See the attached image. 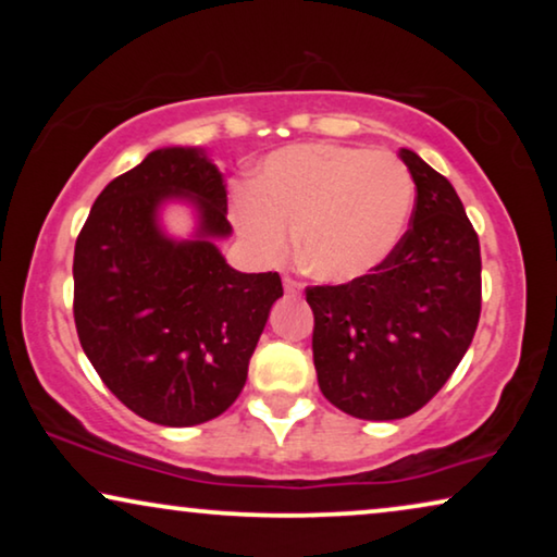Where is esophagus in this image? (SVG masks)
Wrapping results in <instances>:
<instances>
[{
  "mask_svg": "<svg viewBox=\"0 0 557 557\" xmlns=\"http://www.w3.org/2000/svg\"><path fill=\"white\" fill-rule=\"evenodd\" d=\"M284 288H286V294H299L301 292V281L286 276L284 278Z\"/></svg>",
  "mask_w": 557,
  "mask_h": 557,
  "instance_id": "34e87169",
  "label": "esophagus"
}]
</instances>
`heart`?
<instances>
[{
    "label": "heart",
    "mask_w": 557,
    "mask_h": 557,
    "mask_svg": "<svg viewBox=\"0 0 557 557\" xmlns=\"http://www.w3.org/2000/svg\"><path fill=\"white\" fill-rule=\"evenodd\" d=\"M416 187L385 151L299 144L273 151L253 187L233 197V223L265 263H278L299 227L304 269L324 281L377 271L406 233Z\"/></svg>",
    "instance_id": "b5f03b06"
}]
</instances>
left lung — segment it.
<instances>
[{
  "mask_svg": "<svg viewBox=\"0 0 557 557\" xmlns=\"http://www.w3.org/2000/svg\"><path fill=\"white\" fill-rule=\"evenodd\" d=\"M416 182L410 227L368 276L307 286L324 398L362 421L421 410L467 355L482 311L474 225L444 174L400 149Z\"/></svg>",
  "mask_w": 557,
  "mask_h": 557,
  "instance_id": "obj_1",
  "label": "left lung"
}]
</instances>
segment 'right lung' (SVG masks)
Wrapping results in <instances>:
<instances>
[{"label": "right lung", "mask_w": 557, "mask_h": 557, "mask_svg": "<svg viewBox=\"0 0 557 557\" xmlns=\"http://www.w3.org/2000/svg\"><path fill=\"white\" fill-rule=\"evenodd\" d=\"M201 208V238L174 244L153 215L164 196ZM225 185L197 149H157L96 197L73 256V317L103 385L136 416L197 425L225 413L248 377L250 355L278 273H240L210 238L231 233Z\"/></svg>", "instance_id": "obj_1"}]
</instances>
